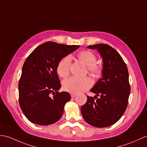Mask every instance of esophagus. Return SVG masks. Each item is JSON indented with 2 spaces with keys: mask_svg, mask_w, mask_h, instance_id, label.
<instances>
[{
  "mask_svg": "<svg viewBox=\"0 0 147 147\" xmlns=\"http://www.w3.org/2000/svg\"><path fill=\"white\" fill-rule=\"evenodd\" d=\"M70 94H71V98H74L75 96H76V94H75V93H71Z\"/></svg>",
  "mask_w": 147,
  "mask_h": 147,
  "instance_id": "1",
  "label": "esophagus"
}]
</instances>
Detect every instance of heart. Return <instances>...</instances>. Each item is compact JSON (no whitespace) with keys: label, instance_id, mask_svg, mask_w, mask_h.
Here are the masks:
<instances>
[{"label":"heart","instance_id":"1","mask_svg":"<svg viewBox=\"0 0 147 147\" xmlns=\"http://www.w3.org/2000/svg\"><path fill=\"white\" fill-rule=\"evenodd\" d=\"M79 59L87 66V69L93 76L98 77L102 73L103 67L98 62L95 54L90 51H83L78 54ZM72 59L69 55L64 56L61 59L57 66V72L60 76L65 78L70 73ZM93 85V81L88 77L83 78L75 76L70 77L64 80L63 88L64 91L71 93H79L86 91Z\"/></svg>","mask_w":147,"mask_h":147}]
</instances>
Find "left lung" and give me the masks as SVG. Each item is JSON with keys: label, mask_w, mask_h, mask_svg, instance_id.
Segmentation results:
<instances>
[{"label": "left lung", "mask_w": 147, "mask_h": 147, "mask_svg": "<svg viewBox=\"0 0 147 147\" xmlns=\"http://www.w3.org/2000/svg\"><path fill=\"white\" fill-rule=\"evenodd\" d=\"M88 47L98 49L103 58V77L90 90L100 98L87 96L86 103L81 108V114L93 127H110L120 120L127 108L130 93L128 68L120 54L108 44Z\"/></svg>", "instance_id": "8db88e82"}]
</instances>
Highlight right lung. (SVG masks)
Listing matches in <instances>:
<instances>
[{
  "mask_svg": "<svg viewBox=\"0 0 147 147\" xmlns=\"http://www.w3.org/2000/svg\"><path fill=\"white\" fill-rule=\"evenodd\" d=\"M79 47L48 41L37 46L27 57L19 81V102L30 122L46 126L62 117L64 105L71 96L67 92L58 91L61 83L57 66L63 57Z\"/></svg>",
  "mask_w": 147,
  "mask_h": 147,
  "instance_id": "obj_1",
  "label": "right lung"
}]
</instances>
